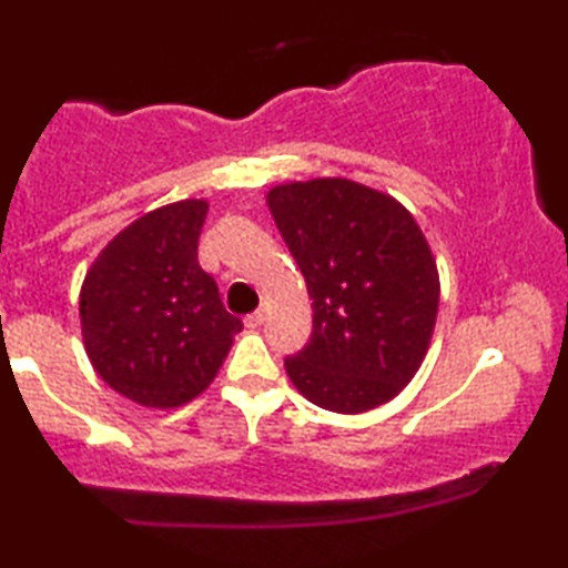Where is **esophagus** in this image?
Instances as JSON below:
<instances>
[{"label":"esophagus","mask_w":568,"mask_h":568,"mask_svg":"<svg viewBox=\"0 0 568 568\" xmlns=\"http://www.w3.org/2000/svg\"><path fill=\"white\" fill-rule=\"evenodd\" d=\"M264 310H256V312H251V315L245 317V325L247 328H262V323H264Z\"/></svg>","instance_id":"esophagus-1"}]
</instances>
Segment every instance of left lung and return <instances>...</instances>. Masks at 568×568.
Listing matches in <instances>:
<instances>
[{
	"mask_svg": "<svg viewBox=\"0 0 568 568\" xmlns=\"http://www.w3.org/2000/svg\"><path fill=\"white\" fill-rule=\"evenodd\" d=\"M312 298V338L285 361L293 387L334 414H363L414 379L433 342L440 275L425 232L393 194L352 179L266 192Z\"/></svg>",
	"mask_w": 568,
	"mask_h": 568,
	"instance_id": "obj_1",
	"label": "left lung"
}]
</instances>
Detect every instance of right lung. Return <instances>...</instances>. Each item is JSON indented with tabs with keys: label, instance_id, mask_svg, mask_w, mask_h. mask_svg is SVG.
Here are the masks:
<instances>
[{
	"label": "right lung",
	"instance_id": "1",
	"mask_svg": "<svg viewBox=\"0 0 568 568\" xmlns=\"http://www.w3.org/2000/svg\"><path fill=\"white\" fill-rule=\"evenodd\" d=\"M205 216L207 200L154 207L114 234L84 275V352L139 406L179 408L205 393L243 331L197 262Z\"/></svg>",
	"mask_w": 568,
	"mask_h": 568
}]
</instances>
